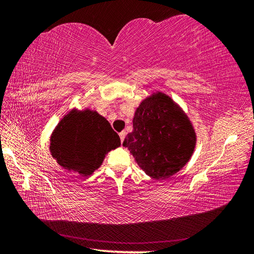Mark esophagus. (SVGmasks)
Instances as JSON below:
<instances>
[{
	"instance_id": "obj_1",
	"label": "esophagus",
	"mask_w": 254,
	"mask_h": 254,
	"mask_svg": "<svg viewBox=\"0 0 254 254\" xmlns=\"http://www.w3.org/2000/svg\"><path fill=\"white\" fill-rule=\"evenodd\" d=\"M119 135H120V139H121V142L123 143V141H124V137H126V135H127V132H126V131H122V132H120V133H119Z\"/></svg>"
}]
</instances>
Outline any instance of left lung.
Instances as JSON below:
<instances>
[{"instance_id": "obj_1", "label": "left lung", "mask_w": 254, "mask_h": 254, "mask_svg": "<svg viewBox=\"0 0 254 254\" xmlns=\"http://www.w3.org/2000/svg\"><path fill=\"white\" fill-rule=\"evenodd\" d=\"M195 143V131L187 115L169 96L157 93L136 109L133 131L123 145L148 176L166 179L186 165Z\"/></svg>"}]
</instances>
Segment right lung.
I'll return each mask as SVG.
<instances>
[{"mask_svg":"<svg viewBox=\"0 0 254 254\" xmlns=\"http://www.w3.org/2000/svg\"><path fill=\"white\" fill-rule=\"evenodd\" d=\"M121 145L106 119L85 110L64 118L51 136L50 151L60 166L84 176L102 165L106 152Z\"/></svg>","mask_w":254,"mask_h":254,"instance_id":"right-lung-1","label":"right lung"}]
</instances>
